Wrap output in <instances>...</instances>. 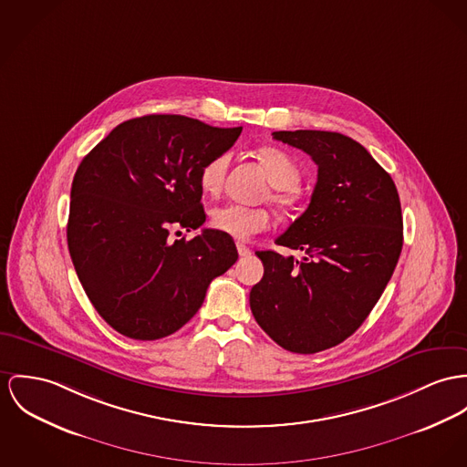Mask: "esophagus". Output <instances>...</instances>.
<instances>
[{
    "instance_id": "esophagus-1",
    "label": "esophagus",
    "mask_w": 467,
    "mask_h": 467,
    "mask_svg": "<svg viewBox=\"0 0 467 467\" xmlns=\"http://www.w3.org/2000/svg\"><path fill=\"white\" fill-rule=\"evenodd\" d=\"M236 249H238V254H240L242 257H245V255H251V249H249V247H245L244 244H238V245H236Z\"/></svg>"
}]
</instances>
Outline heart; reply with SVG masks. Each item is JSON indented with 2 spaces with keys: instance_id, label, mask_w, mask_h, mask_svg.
<instances>
[{
  "instance_id": "obj_1",
  "label": "heart",
  "mask_w": 467,
  "mask_h": 467,
  "mask_svg": "<svg viewBox=\"0 0 467 467\" xmlns=\"http://www.w3.org/2000/svg\"><path fill=\"white\" fill-rule=\"evenodd\" d=\"M259 163L268 181L275 186L272 201L283 208H295L300 202V195L293 186L300 181V169L286 150L277 147H261L257 150ZM231 161L229 152H222L208 160L199 174V182L204 193L216 195L225 180V172ZM212 225L216 231L233 236L236 240H247L252 234L265 231L270 225V216L261 208H247L242 204H223L212 212Z\"/></svg>"
}]
</instances>
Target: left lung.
Returning a JSON list of instances; mask_svg holds the SVG:
<instances>
[{
    "mask_svg": "<svg viewBox=\"0 0 467 467\" xmlns=\"http://www.w3.org/2000/svg\"><path fill=\"white\" fill-rule=\"evenodd\" d=\"M307 152L318 181L307 210L275 244L302 259L255 252L263 279L251 289L259 327L285 350L317 354L343 343L388 286L403 245L395 181L356 140L334 131H275Z\"/></svg>",
    "mask_w": 467,
    "mask_h": 467,
    "instance_id": "obj_1",
    "label": "left lung"
}]
</instances>
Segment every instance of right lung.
Instances as JSON below:
<instances>
[{
	"mask_svg": "<svg viewBox=\"0 0 467 467\" xmlns=\"http://www.w3.org/2000/svg\"><path fill=\"white\" fill-rule=\"evenodd\" d=\"M240 133L184 115H144L119 124L81 160L67 245L88 300L122 336L174 334L236 263L233 238L216 229L190 242L169 234L204 223L201 169Z\"/></svg>",
	"mask_w": 467,
	"mask_h": 467,
	"instance_id": "obj_1",
	"label": "right lung"
}]
</instances>
